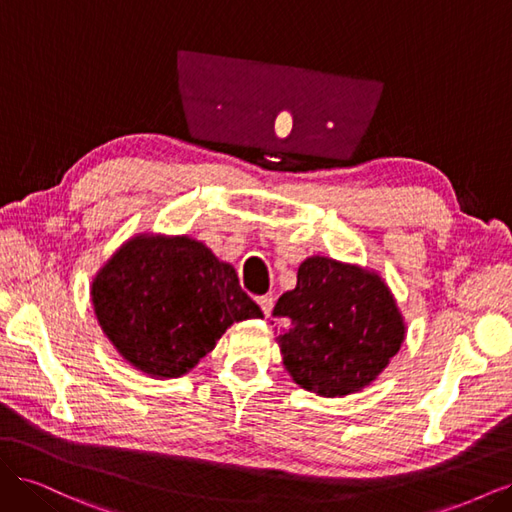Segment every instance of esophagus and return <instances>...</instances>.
I'll return each instance as SVG.
<instances>
[{
  "instance_id": "1",
  "label": "esophagus",
  "mask_w": 512,
  "mask_h": 512,
  "mask_svg": "<svg viewBox=\"0 0 512 512\" xmlns=\"http://www.w3.org/2000/svg\"><path fill=\"white\" fill-rule=\"evenodd\" d=\"M256 303L262 309V314H265V316L271 314V309H273V297H271V294H265V297H258Z\"/></svg>"
}]
</instances>
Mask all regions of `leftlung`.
I'll return each mask as SVG.
<instances>
[{
    "instance_id": "1",
    "label": "left lung",
    "mask_w": 512,
    "mask_h": 512,
    "mask_svg": "<svg viewBox=\"0 0 512 512\" xmlns=\"http://www.w3.org/2000/svg\"><path fill=\"white\" fill-rule=\"evenodd\" d=\"M277 344L288 374L305 391L342 397L361 391L399 352L406 327L393 294L376 273L312 256L297 288L273 307Z\"/></svg>"
}]
</instances>
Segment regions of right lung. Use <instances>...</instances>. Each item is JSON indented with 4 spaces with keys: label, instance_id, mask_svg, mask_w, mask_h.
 Instances as JSON below:
<instances>
[{
    "label": "right lung",
    "instance_id": "obj_1",
    "mask_svg": "<svg viewBox=\"0 0 512 512\" xmlns=\"http://www.w3.org/2000/svg\"><path fill=\"white\" fill-rule=\"evenodd\" d=\"M102 331L153 378H177L209 354L232 322L262 318L228 262L190 237L130 239L91 286Z\"/></svg>",
    "mask_w": 512,
    "mask_h": 512
}]
</instances>
